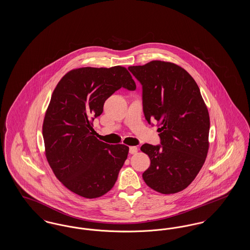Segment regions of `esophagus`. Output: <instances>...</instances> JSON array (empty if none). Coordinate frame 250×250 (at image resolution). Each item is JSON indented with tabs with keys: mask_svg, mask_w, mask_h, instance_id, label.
Segmentation results:
<instances>
[{
	"mask_svg": "<svg viewBox=\"0 0 250 250\" xmlns=\"http://www.w3.org/2000/svg\"><path fill=\"white\" fill-rule=\"evenodd\" d=\"M138 147H136V146H131L129 147V153H130L131 155H135V154H137L138 153Z\"/></svg>",
	"mask_w": 250,
	"mask_h": 250,
	"instance_id": "34e87169",
	"label": "esophagus"
}]
</instances>
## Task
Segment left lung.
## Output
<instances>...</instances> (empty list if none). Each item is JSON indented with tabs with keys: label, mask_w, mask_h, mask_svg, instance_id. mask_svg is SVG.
<instances>
[{
	"label": "left lung",
	"mask_w": 250,
	"mask_h": 250,
	"mask_svg": "<svg viewBox=\"0 0 250 250\" xmlns=\"http://www.w3.org/2000/svg\"><path fill=\"white\" fill-rule=\"evenodd\" d=\"M128 69L143 85L145 119L156 121L161 139V145L141 147L151 160L143 180L162 194L184 190L209 150L210 117L199 86L188 72L169 62L151 61Z\"/></svg>",
	"instance_id": "left-lung-1"
}]
</instances>
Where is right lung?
<instances>
[{"label": "right lung", "instance_id": "add662e5", "mask_svg": "<svg viewBox=\"0 0 250 250\" xmlns=\"http://www.w3.org/2000/svg\"><path fill=\"white\" fill-rule=\"evenodd\" d=\"M122 87L136 89L124 66L81 67L67 72L51 95L42 126L46 157L56 178L83 198L110 190L127 158L128 146L99 141L92 125L105 101Z\"/></svg>", "mask_w": 250, "mask_h": 250}]
</instances>
